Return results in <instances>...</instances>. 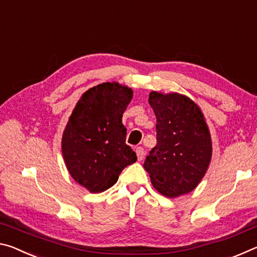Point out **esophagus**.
Masks as SVG:
<instances>
[{"mask_svg": "<svg viewBox=\"0 0 257 257\" xmlns=\"http://www.w3.org/2000/svg\"><path fill=\"white\" fill-rule=\"evenodd\" d=\"M136 154H137V158H138V161H142L143 159H144V155H145V151L143 147H137L136 149Z\"/></svg>", "mask_w": 257, "mask_h": 257, "instance_id": "34e87169", "label": "esophagus"}]
</instances>
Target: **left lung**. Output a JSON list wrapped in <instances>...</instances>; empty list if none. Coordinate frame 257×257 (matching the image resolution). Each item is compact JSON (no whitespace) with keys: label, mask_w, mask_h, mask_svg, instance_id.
Wrapping results in <instances>:
<instances>
[{"label":"left lung","mask_w":257,"mask_h":257,"mask_svg":"<svg viewBox=\"0 0 257 257\" xmlns=\"http://www.w3.org/2000/svg\"><path fill=\"white\" fill-rule=\"evenodd\" d=\"M156 116V146L146 156L144 169L154 188L175 198L196 188L212 158L210 130L201 108L178 93L151 92Z\"/></svg>","instance_id":"8db88e82"}]
</instances>
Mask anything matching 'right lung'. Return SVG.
<instances>
[{
  "label": "right lung",
  "instance_id": "right-lung-1",
  "mask_svg": "<svg viewBox=\"0 0 257 257\" xmlns=\"http://www.w3.org/2000/svg\"><path fill=\"white\" fill-rule=\"evenodd\" d=\"M133 89L118 82H103L82 94L62 135V155L78 184L102 193L118 181L136 153L125 144L122 114Z\"/></svg>",
  "mask_w": 257,
  "mask_h": 257
}]
</instances>
